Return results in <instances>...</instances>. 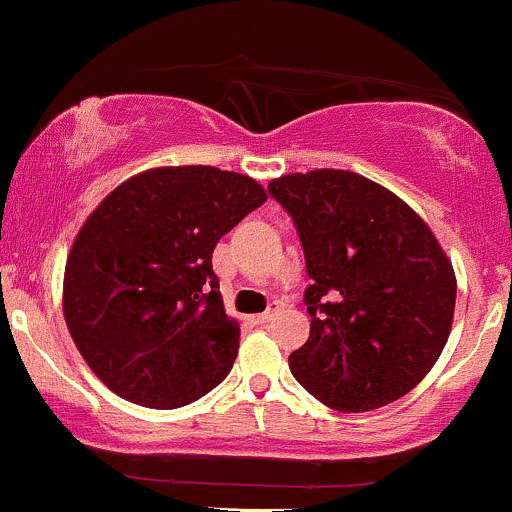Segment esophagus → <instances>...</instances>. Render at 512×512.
<instances>
[{
    "instance_id": "obj_1",
    "label": "esophagus",
    "mask_w": 512,
    "mask_h": 512,
    "mask_svg": "<svg viewBox=\"0 0 512 512\" xmlns=\"http://www.w3.org/2000/svg\"><path fill=\"white\" fill-rule=\"evenodd\" d=\"M279 310H281V303L279 301H274V303H269V308L264 310V313H260V315H252L250 320L255 322V325H267V322H272L276 315H279Z\"/></svg>"
}]
</instances>
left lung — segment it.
Masks as SVG:
<instances>
[{
	"mask_svg": "<svg viewBox=\"0 0 512 512\" xmlns=\"http://www.w3.org/2000/svg\"><path fill=\"white\" fill-rule=\"evenodd\" d=\"M267 190L289 211L313 279L293 378L349 414L407 395L438 361L455 313V272L431 228L349 170L281 175Z\"/></svg>",
	"mask_w": 512,
	"mask_h": 512,
	"instance_id": "left-lung-1",
	"label": "left lung"
}]
</instances>
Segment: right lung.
<instances>
[{"instance_id": "right-lung-1", "label": "right lung", "mask_w": 512, "mask_h": 512, "mask_svg": "<svg viewBox=\"0 0 512 512\" xmlns=\"http://www.w3.org/2000/svg\"><path fill=\"white\" fill-rule=\"evenodd\" d=\"M264 199L231 170L154 168L88 216L64 267V320L115 395L175 409L231 373L240 327L223 310L211 255Z\"/></svg>"}]
</instances>
